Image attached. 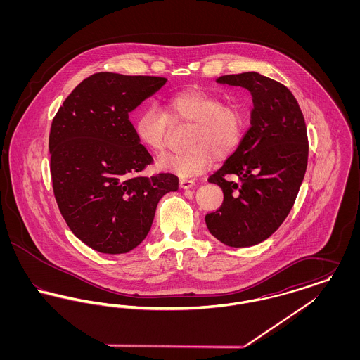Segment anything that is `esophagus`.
I'll return each mask as SVG.
<instances>
[{
  "instance_id": "1",
  "label": "esophagus",
  "mask_w": 360,
  "mask_h": 360,
  "mask_svg": "<svg viewBox=\"0 0 360 360\" xmlns=\"http://www.w3.org/2000/svg\"><path fill=\"white\" fill-rule=\"evenodd\" d=\"M195 185V182L193 179H188V178H181L179 179V186L182 188H191Z\"/></svg>"
}]
</instances>
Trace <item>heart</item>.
<instances>
[{
  "label": "heart",
  "mask_w": 360,
  "mask_h": 360,
  "mask_svg": "<svg viewBox=\"0 0 360 360\" xmlns=\"http://www.w3.org/2000/svg\"><path fill=\"white\" fill-rule=\"evenodd\" d=\"M188 127L186 151L159 159L162 169L193 176L224 160L239 148L245 131V110L236 101L205 90L188 89L166 98L162 109L146 106L134 121L139 143L153 154L167 150L172 128Z\"/></svg>",
  "instance_id": "obj_1"
}]
</instances>
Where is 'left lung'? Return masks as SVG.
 Wrapping results in <instances>:
<instances>
[{"label":"left lung","mask_w":360,"mask_h":360,"mask_svg":"<svg viewBox=\"0 0 360 360\" xmlns=\"http://www.w3.org/2000/svg\"><path fill=\"white\" fill-rule=\"evenodd\" d=\"M220 84L251 91V127L209 182L223 188L221 206L205 216L209 232L229 247L270 238L285 221L308 166L305 119L290 90L259 72L223 75Z\"/></svg>","instance_id":"8db88e82"}]
</instances>
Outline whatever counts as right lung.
I'll list each match as a JSON object with an SVG mask.
<instances>
[{"mask_svg":"<svg viewBox=\"0 0 360 360\" xmlns=\"http://www.w3.org/2000/svg\"><path fill=\"white\" fill-rule=\"evenodd\" d=\"M167 82L154 75L96 72L52 119V190L71 232L103 254H124L151 229L159 200L178 176L141 172L154 159L139 143L129 112Z\"/></svg>","mask_w":360,"mask_h":360,"instance_id":"obj_1","label":"right lung"}]
</instances>
